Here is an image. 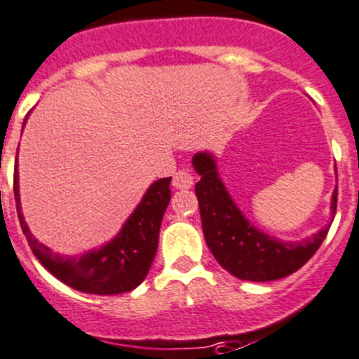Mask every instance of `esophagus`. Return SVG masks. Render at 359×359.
Listing matches in <instances>:
<instances>
[{
	"instance_id": "obj_1",
	"label": "esophagus",
	"mask_w": 359,
	"mask_h": 359,
	"mask_svg": "<svg viewBox=\"0 0 359 359\" xmlns=\"http://www.w3.org/2000/svg\"><path fill=\"white\" fill-rule=\"evenodd\" d=\"M172 184L177 189H189V187L193 186V175H191L187 170H179V172H175V175H173Z\"/></svg>"
}]
</instances>
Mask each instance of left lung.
Masks as SVG:
<instances>
[{
    "mask_svg": "<svg viewBox=\"0 0 359 359\" xmlns=\"http://www.w3.org/2000/svg\"><path fill=\"white\" fill-rule=\"evenodd\" d=\"M200 180L195 191L205 243L214 259L230 274L248 281H273L296 273L326 239L330 225L299 243H287L260 232L243 216L216 172L214 157L200 152L193 157ZM338 189L331 210L337 214Z\"/></svg>",
    "mask_w": 359,
    "mask_h": 359,
    "instance_id": "left-lung-1",
    "label": "left lung"
}]
</instances>
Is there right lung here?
<instances>
[{
  "instance_id": "add662e5",
  "label": "right lung",
  "mask_w": 359,
  "mask_h": 359,
  "mask_svg": "<svg viewBox=\"0 0 359 359\" xmlns=\"http://www.w3.org/2000/svg\"><path fill=\"white\" fill-rule=\"evenodd\" d=\"M170 180L172 177L156 180L118 236L106 246L90 251L79 259L56 255L29 233L19 205L18 168L13 172V195L22 233L40 264L72 289L86 294L113 296L136 289L152 266L159 243L161 221L172 198Z\"/></svg>"
}]
</instances>
